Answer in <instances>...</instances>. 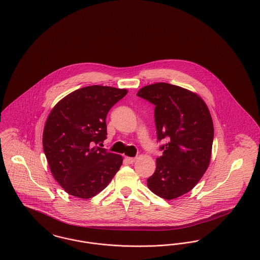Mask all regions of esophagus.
I'll use <instances>...</instances> for the list:
<instances>
[{
	"label": "esophagus",
	"mask_w": 260,
	"mask_h": 260,
	"mask_svg": "<svg viewBox=\"0 0 260 260\" xmlns=\"http://www.w3.org/2000/svg\"><path fill=\"white\" fill-rule=\"evenodd\" d=\"M124 160H125V162H126L127 164H133V163H135L136 158H134V157H125Z\"/></svg>",
	"instance_id": "34e87169"
}]
</instances>
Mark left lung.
<instances>
[{
    "label": "left lung",
    "instance_id": "8db88e82",
    "mask_svg": "<svg viewBox=\"0 0 260 260\" xmlns=\"http://www.w3.org/2000/svg\"><path fill=\"white\" fill-rule=\"evenodd\" d=\"M138 97L155 106L154 117L162 156L147 179L150 190L162 199H177L191 190L208 168L214 127L204 101L193 92L165 82L144 86Z\"/></svg>",
    "mask_w": 260,
    "mask_h": 260
}]
</instances>
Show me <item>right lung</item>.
<instances>
[{
  "label": "right lung",
  "instance_id": "obj_1",
  "mask_svg": "<svg viewBox=\"0 0 260 260\" xmlns=\"http://www.w3.org/2000/svg\"><path fill=\"white\" fill-rule=\"evenodd\" d=\"M126 93L109 86H86L67 95L51 111L43 149L55 180L69 194L90 199L122 166L121 155L95 145L107 138L108 112Z\"/></svg>",
  "mask_w": 260,
  "mask_h": 260
}]
</instances>
